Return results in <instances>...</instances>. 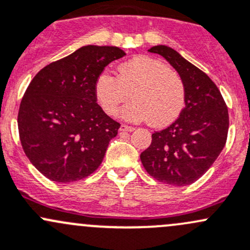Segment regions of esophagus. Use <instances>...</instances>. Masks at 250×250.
<instances>
[{"label":"esophagus","instance_id":"esophagus-1","mask_svg":"<svg viewBox=\"0 0 250 250\" xmlns=\"http://www.w3.org/2000/svg\"><path fill=\"white\" fill-rule=\"evenodd\" d=\"M134 129H135V128H134V127H130V125H122L120 127L121 132H129L130 133V132H133Z\"/></svg>","mask_w":250,"mask_h":250}]
</instances>
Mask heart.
<instances>
[{
	"instance_id": "heart-1",
	"label": "heart",
	"mask_w": 250,
	"mask_h": 250,
	"mask_svg": "<svg viewBox=\"0 0 250 250\" xmlns=\"http://www.w3.org/2000/svg\"><path fill=\"white\" fill-rule=\"evenodd\" d=\"M121 116L130 122L148 120L154 127L170 125L182 112L186 104V87L176 70L164 62L140 56L123 63L117 78L102 73L94 83V96L101 109L115 116L118 107L128 99Z\"/></svg>"
}]
</instances>
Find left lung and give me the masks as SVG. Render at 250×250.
Wrapping results in <instances>:
<instances>
[{
    "mask_svg": "<svg viewBox=\"0 0 250 250\" xmlns=\"http://www.w3.org/2000/svg\"><path fill=\"white\" fill-rule=\"evenodd\" d=\"M162 55L177 70L186 87V106L175 122L152 134L141 152L144 167L157 181L188 186L204 175L224 148L229 112L222 93L205 74L177 51L165 45L148 50Z\"/></svg>",
    "mask_w": 250,
    "mask_h": 250,
    "instance_id": "8db88e82",
    "label": "left lung"
}]
</instances>
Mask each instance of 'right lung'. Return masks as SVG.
<instances>
[{"label": "right lung", "instance_id": "1", "mask_svg": "<svg viewBox=\"0 0 250 250\" xmlns=\"http://www.w3.org/2000/svg\"><path fill=\"white\" fill-rule=\"evenodd\" d=\"M125 55L116 46H83L32 79L21 99L18 127L26 157L46 178L75 182L102 164L121 125L97 103L94 83Z\"/></svg>", "mask_w": 250, "mask_h": 250}]
</instances>
